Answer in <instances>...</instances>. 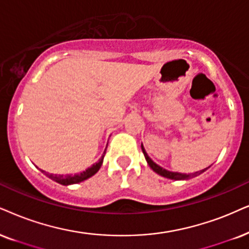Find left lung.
<instances>
[{
    "instance_id": "8db88e82",
    "label": "left lung",
    "mask_w": 249,
    "mask_h": 249,
    "mask_svg": "<svg viewBox=\"0 0 249 249\" xmlns=\"http://www.w3.org/2000/svg\"><path fill=\"white\" fill-rule=\"evenodd\" d=\"M141 149H142V153L144 155V159H146V161L148 163V165L152 168L154 171L156 172V174H159L160 176H162V177H165V178H169V179H172V180H186V179H190V178H193L195 176H199L202 174V172L206 171L207 169H203V170H200V171H196L194 172V174H180V172H172V171H168V170L163 169L162 166L157 165L155 162L152 161V159H150L149 156H148V154L146 153V150H144V148L142 144H141Z\"/></svg>"
}]
</instances>
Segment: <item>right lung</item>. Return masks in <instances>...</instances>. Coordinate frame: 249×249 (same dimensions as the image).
<instances>
[{"label": "right lung", "mask_w": 249, "mask_h": 249, "mask_svg": "<svg viewBox=\"0 0 249 249\" xmlns=\"http://www.w3.org/2000/svg\"><path fill=\"white\" fill-rule=\"evenodd\" d=\"M105 154H106V150H105ZM105 154H103L101 159L99 160V162L95 163V164H93L90 168H88L85 170V171L80 172V174H75V175H67V176H63V175H53V174H48V172L43 171V170H41V171L45 174L47 177H49L50 179H53V180H55L56 182H58V184H62V185H71V184H77V182H80V181H84L86 180V179L90 178L92 176H94L96 174L97 171H99L100 168H101L102 165V162H103V157H105Z\"/></svg>", "instance_id": "right-lung-1"}]
</instances>
